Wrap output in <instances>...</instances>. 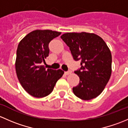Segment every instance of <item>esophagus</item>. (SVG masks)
<instances>
[{
	"instance_id": "1",
	"label": "esophagus",
	"mask_w": 128,
	"mask_h": 128,
	"mask_svg": "<svg viewBox=\"0 0 128 128\" xmlns=\"http://www.w3.org/2000/svg\"><path fill=\"white\" fill-rule=\"evenodd\" d=\"M71 72H72L71 70H68V71L65 72V74H66V75H69V74H71Z\"/></svg>"
}]
</instances>
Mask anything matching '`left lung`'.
I'll return each instance as SVG.
<instances>
[{"mask_svg": "<svg viewBox=\"0 0 128 128\" xmlns=\"http://www.w3.org/2000/svg\"><path fill=\"white\" fill-rule=\"evenodd\" d=\"M60 38L69 47L74 59L80 61L81 68L74 72L80 82L72 88L74 94L84 100L96 98L110 78V50L104 40L94 33H67Z\"/></svg>", "mask_w": 128, "mask_h": 128, "instance_id": "obj_1", "label": "left lung"}]
</instances>
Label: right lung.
Listing matches in <instances>:
<instances>
[{
  "label": "right lung",
  "mask_w": 128,
  "mask_h": 128,
  "mask_svg": "<svg viewBox=\"0 0 128 128\" xmlns=\"http://www.w3.org/2000/svg\"><path fill=\"white\" fill-rule=\"evenodd\" d=\"M60 34L55 31L37 30L19 42L15 61L16 76L23 88L34 97L50 95L64 74L61 69H46L41 65L49 56V43Z\"/></svg>",
  "instance_id": "add662e5"
}]
</instances>
